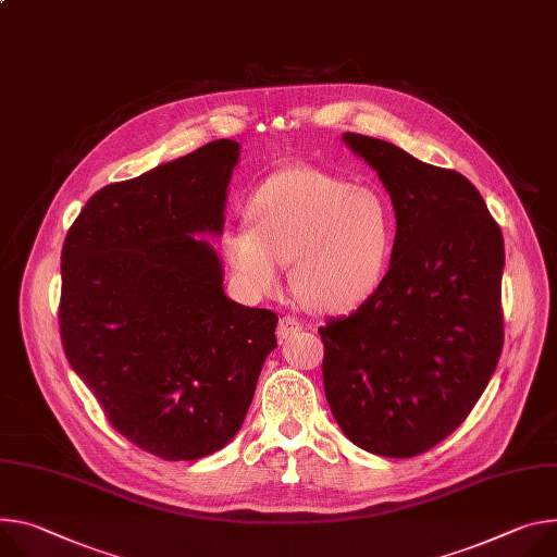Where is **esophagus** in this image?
Returning <instances> with one entry per match:
<instances>
[{
	"label": "esophagus",
	"instance_id": "34e87169",
	"mask_svg": "<svg viewBox=\"0 0 557 557\" xmlns=\"http://www.w3.org/2000/svg\"><path fill=\"white\" fill-rule=\"evenodd\" d=\"M301 329H305V322H301L299 318H295V315H284V318H280V324H277V337H280V339H286V337L299 333Z\"/></svg>",
	"mask_w": 557,
	"mask_h": 557
}]
</instances>
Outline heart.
Listing matches in <instances>:
<instances>
[{"label":"heart","instance_id":"1","mask_svg":"<svg viewBox=\"0 0 557 557\" xmlns=\"http://www.w3.org/2000/svg\"><path fill=\"white\" fill-rule=\"evenodd\" d=\"M248 226L222 235L237 282L271 295L290 262V284L311 309L342 313L377 288L395 239V218L382 193L352 186L320 169H284L250 193Z\"/></svg>","mask_w":557,"mask_h":557}]
</instances>
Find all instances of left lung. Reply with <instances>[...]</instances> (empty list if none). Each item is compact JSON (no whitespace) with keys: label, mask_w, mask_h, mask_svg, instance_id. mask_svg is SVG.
Wrapping results in <instances>:
<instances>
[{"label":"left lung","mask_w":557,"mask_h":557,"mask_svg":"<svg viewBox=\"0 0 557 557\" xmlns=\"http://www.w3.org/2000/svg\"><path fill=\"white\" fill-rule=\"evenodd\" d=\"M391 193V267L346 318L320 326L324 393L344 435L384 458H413L458 429L504 344V239L458 171L391 141L344 133Z\"/></svg>","instance_id":"1"}]
</instances>
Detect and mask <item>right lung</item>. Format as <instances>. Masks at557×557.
<instances>
[{
  "instance_id": "obj_1",
  "label": "right lung",
  "mask_w": 557,
  "mask_h": 557,
  "mask_svg": "<svg viewBox=\"0 0 557 557\" xmlns=\"http://www.w3.org/2000/svg\"><path fill=\"white\" fill-rule=\"evenodd\" d=\"M239 144L215 139L97 190L62 248L60 335L128 442L197 460L239 431L277 315L224 295L222 264L195 233H222Z\"/></svg>"
}]
</instances>
